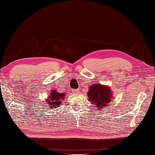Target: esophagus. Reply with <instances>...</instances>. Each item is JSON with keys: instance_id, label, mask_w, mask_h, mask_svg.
<instances>
[{"instance_id": "34e87169", "label": "esophagus", "mask_w": 155, "mask_h": 155, "mask_svg": "<svg viewBox=\"0 0 155 155\" xmlns=\"http://www.w3.org/2000/svg\"><path fill=\"white\" fill-rule=\"evenodd\" d=\"M72 92L73 93H74V94H79V92H80V90H72Z\"/></svg>"}]
</instances>
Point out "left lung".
I'll use <instances>...</instances> for the list:
<instances>
[{
	"mask_svg": "<svg viewBox=\"0 0 155 155\" xmlns=\"http://www.w3.org/2000/svg\"><path fill=\"white\" fill-rule=\"evenodd\" d=\"M113 91L110 87L102 85L101 83L92 84L87 92L89 101L92 104H95L98 110L109 105L111 101Z\"/></svg>",
	"mask_w": 155,
	"mask_h": 155,
	"instance_id": "obj_1",
	"label": "left lung"
}]
</instances>
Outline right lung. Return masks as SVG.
I'll list each match as a JSON object with an SVG mask.
<instances>
[{
  "mask_svg": "<svg viewBox=\"0 0 155 155\" xmlns=\"http://www.w3.org/2000/svg\"><path fill=\"white\" fill-rule=\"evenodd\" d=\"M65 93H59L55 89L51 90V93L48 96V98L46 101L48 106V109H54L62 104L63 100L65 98Z\"/></svg>",
  "mask_w": 155,
  "mask_h": 155,
  "instance_id": "right-lung-1",
  "label": "right lung"
}]
</instances>
